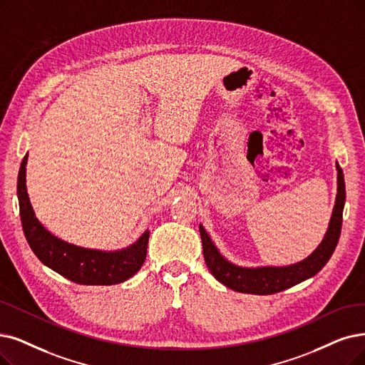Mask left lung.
I'll use <instances>...</instances> for the list:
<instances>
[{
    "label": "left lung",
    "mask_w": 365,
    "mask_h": 365,
    "mask_svg": "<svg viewBox=\"0 0 365 365\" xmlns=\"http://www.w3.org/2000/svg\"><path fill=\"white\" fill-rule=\"evenodd\" d=\"M344 200V177L340 165L337 163V197H335L334 211L325 237L322 242L319 244L317 249L307 259L289 267L242 268L233 265L220 255V252L217 250V247L211 241L205 229H203L202 225H199L203 257H205L207 267L218 282L241 294L271 295L282 292L284 289H289L304 280H307L327 265V262L332 256L335 247H337L341 232Z\"/></svg>",
    "instance_id": "8db88e82"
}]
</instances>
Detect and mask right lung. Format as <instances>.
Listing matches in <instances>:
<instances>
[{
  "instance_id": "1",
  "label": "right lung",
  "mask_w": 365,
  "mask_h": 365,
  "mask_svg": "<svg viewBox=\"0 0 365 365\" xmlns=\"http://www.w3.org/2000/svg\"><path fill=\"white\" fill-rule=\"evenodd\" d=\"M26 160L28 154L22 160L18 177L19 211L25 238L40 262L78 284L109 286L133 277L147 257L150 232L147 230L133 245L120 252L82 249L53 237L36 218L28 197L25 181Z\"/></svg>"
}]
</instances>
